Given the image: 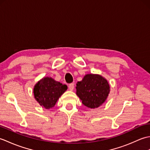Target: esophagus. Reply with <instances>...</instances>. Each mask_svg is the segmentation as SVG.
<instances>
[{
    "label": "esophagus",
    "mask_w": 150,
    "mask_h": 150,
    "mask_svg": "<svg viewBox=\"0 0 150 150\" xmlns=\"http://www.w3.org/2000/svg\"><path fill=\"white\" fill-rule=\"evenodd\" d=\"M69 89L70 91H72L73 90V89H74V83H71L69 84Z\"/></svg>",
    "instance_id": "34e87169"
}]
</instances>
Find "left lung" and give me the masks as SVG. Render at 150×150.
Here are the masks:
<instances>
[{
  "label": "left lung",
  "instance_id": "left-lung-1",
  "mask_svg": "<svg viewBox=\"0 0 150 150\" xmlns=\"http://www.w3.org/2000/svg\"><path fill=\"white\" fill-rule=\"evenodd\" d=\"M110 85L106 79L97 74H87L77 82L76 94L84 106L97 108L101 106L110 93Z\"/></svg>",
  "mask_w": 150,
  "mask_h": 150
}]
</instances>
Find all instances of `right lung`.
I'll return each mask as SVG.
<instances>
[{
  "label": "right lung",
  "mask_w": 150,
  "mask_h": 150,
  "mask_svg": "<svg viewBox=\"0 0 150 150\" xmlns=\"http://www.w3.org/2000/svg\"><path fill=\"white\" fill-rule=\"evenodd\" d=\"M68 89L66 84L52 77H44L35 85L34 97L41 106L50 109L55 106L59 97Z\"/></svg>",
  "instance_id": "obj_1"
}]
</instances>
